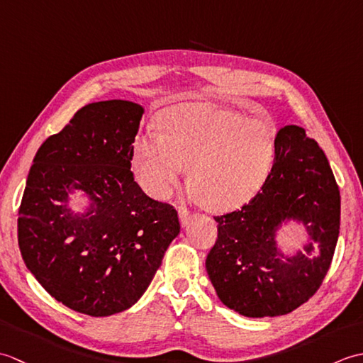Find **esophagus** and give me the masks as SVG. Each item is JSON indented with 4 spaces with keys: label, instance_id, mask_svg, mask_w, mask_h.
Here are the masks:
<instances>
[{
    "label": "esophagus",
    "instance_id": "1",
    "mask_svg": "<svg viewBox=\"0 0 363 363\" xmlns=\"http://www.w3.org/2000/svg\"><path fill=\"white\" fill-rule=\"evenodd\" d=\"M190 220H191L190 213L186 209H179V221H181V225L182 226H187Z\"/></svg>",
    "mask_w": 363,
    "mask_h": 363
}]
</instances>
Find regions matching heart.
I'll use <instances>...</instances> for the list:
<instances>
[{"label":"heart","mask_w":363,"mask_h":363,"mask_svg":"<svg viewBox=\"0 0 363 363\" xmlns=\"http://www.w3.org/2000/svg\"><path fill=\"white\" fill-rule=\"evenodd\" d=\"M162 133L146 130L133 148L137 182L152 198H165L190 164L189 195L215 211H233L265 186L276 157L277 129L268 117L194 101L169 107Z\"/></svg>","instance_id":"1"}]
</instances>
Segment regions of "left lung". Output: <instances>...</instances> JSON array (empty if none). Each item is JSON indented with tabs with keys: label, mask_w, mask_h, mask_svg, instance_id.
I'll list each match as a JSON object with an SVG mask.
<instances>
[{
	"label": "left lung",
	"mask_w": 363,
	"mask_h": 363,
	"mask_svg": "<svg viewBox=\"0 0 363 363\" xmlns=\"http://www.w3.org/2000/svg\"><path fill=\"white\" fill-rule=\"evenodd\" d=\"M289 220L308 233L303 250L290 257L275 240ZM215 221L218 237L206 269L221 303L251 318L295 311L320 289L340 230V191L325 152L303 128L284 126L265 186Z\"/></svg>",
	"instance_id": "8db88e82"
}]
</instances>
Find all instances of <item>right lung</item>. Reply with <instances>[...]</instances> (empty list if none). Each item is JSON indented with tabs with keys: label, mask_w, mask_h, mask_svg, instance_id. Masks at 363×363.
<instances>
[{
	"label": "right lung",
	"mask_w": 363,
	"mask_h": 363,
	"mask_svg": "<svg viewBox=\"0 0 363 363\" xmlns=\"http://www.w3.org/2000/svg\"><path fill=\"white\" fill-rule=\"evenodd\" d=\"M145 109L125 99L84 106L46 138L18 211L21 257L38 284L90 317L134 306L181 230L173 206L150 198L130 172ZM82 191L89 206L73 213Z\"/></svg>",
	"instance_id": "right-lung-1"
}]
</instances>
